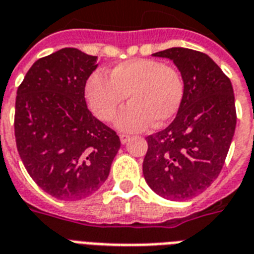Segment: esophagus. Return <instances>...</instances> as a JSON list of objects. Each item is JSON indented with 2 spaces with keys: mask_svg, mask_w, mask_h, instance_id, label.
Instances as JSON below:
<instances>
[{
  "mask_svg": "<svg viewBox=\"0 0 254 254\" xmlns=\"http://www.w3.org/2000/svg\"><path fill=\"white\" fill-rule=\"evenodd\" d=\"M119 137H121V141L123 143V144H125V143H127V140L129 139L128 135H126V133H121V135H119Z\"/></svg>",
  "mask_w": 254,
  "mask_h": 254,
  "instance_id": "obj_1",
  "label": "esophagus"
}]
</instances>
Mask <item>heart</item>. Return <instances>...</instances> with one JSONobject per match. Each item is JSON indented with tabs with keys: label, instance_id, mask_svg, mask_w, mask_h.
<instances>
[{
	"label": "heart",
	"instance_id": "obj_1",
	"mask_svg": "<svg viewBox=\"0 0 254 254\" xmlns=\"http://www.w3.org/2000/svg\"><path fill=\"white\" fill-rule=\"evenodd\" d=\"M86 100L92 114L111 122L128 95L129 103L117 119V127L132 132L151 122L162 126L178 114L184 98V80L178 68L156 60H132L117 64L110 79L94 72L86 82Z\"/></svg>",
	"mask_w": 254,
	"mask_h": 254
}]
</instances>
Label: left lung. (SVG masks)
<instances>
[{
    "instance_id": "8db88e82",
    "label": "left lung",
    "mask_w": 254,
    "mask_h": 254,
    "mask_svg": "<svg viewBox=\"0 0 254 254\" xmlns=\"http://www.w3.org/2000/svg\"><path fill=\"white\" fill-rule=\"evenodd\" d=\"M154 56L178 66L184 98L174 122L145 137L143 175L162 197L187 200L207 190L221 172L237 121L233 88L204 53L171 47Z\"/></svg>"
}]
</instances>
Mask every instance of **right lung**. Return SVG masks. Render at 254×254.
I'll return each mask as SVG.
<instances>
[{
    "mask_svg": "<svg viewBox=\"0 0 254 254\" xmlns=\"http://www.w3.org/2000/svg\"><path fill=\"white\" fill-rule=\"evenodd\" d=\"M96 57L64 47L35 61L15 98L14 135L23 166L60 200H80L109 178L121 140L87 109Z\"/></svg>",
    "mask_w": 254,
    "mask_h": 254,
    "instance_id": "add662e5",
    "label": "right lung"
}]
</instances>
